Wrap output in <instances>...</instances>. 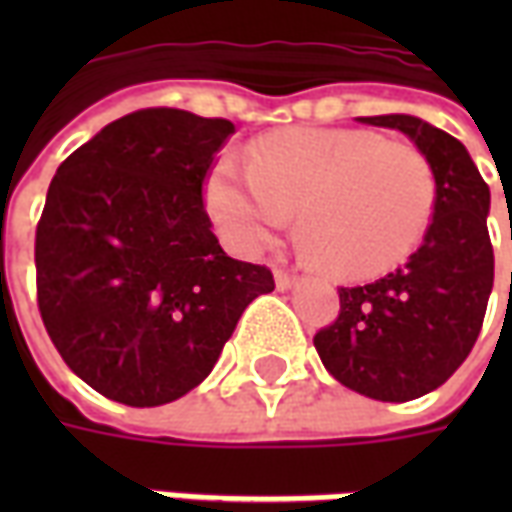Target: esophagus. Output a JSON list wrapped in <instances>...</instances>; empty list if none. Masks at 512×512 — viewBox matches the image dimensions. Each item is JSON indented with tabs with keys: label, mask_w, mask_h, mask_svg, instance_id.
Masks as SVG:
<instances>
[{
	"label": "esophagus",
	"mask_w": 512,
	"mask_h": 512,
	"mask_svg": "<svg viewBox=\"0 0 512 512\" xmlns=\"http://www.w3.org/2000/svg\"><path fill=\"white\" fill-rule=\"evenodd\" d=\"M274 282H277L279 290H288L296 285V274H290V271H282V268H277V271H274Z\"/></svg>",
	"instance_id": "1"
}]
</instances>
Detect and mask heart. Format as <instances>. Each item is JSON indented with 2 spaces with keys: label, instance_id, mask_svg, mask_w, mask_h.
Listing matches in <instances>:
<instances>
[{
  "label": "heart",
  "instance_id": "b5f03b06",
  "mask_svg": "<svg viewBox=\"0 0 512 512\" xmlns=\"http://www.w3.org/2000/svg\"><path fill=\"white\" fill-rule=\"evenodd\" d=\"M205 202L227 244L252 255L299 211V241L326 274L373 279L417 252L436 211V172L408 142L356 128H290L222 158Z\"/></svg>",
  "mask_w": 512,
  "mask_h": 512
}]
</instances>
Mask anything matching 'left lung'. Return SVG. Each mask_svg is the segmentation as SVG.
I'll return each instance as SVG.
<instances>
[{
  "label": "left lung",
  "mask_w": 512,
  "mask_h": 512,
  "mask_svg": "<svg viewBox=\"0 0 512 512\" xmlns=\"http://www.w3.org/2000/svg\"><path fill=\"white\" fill-rule=\"evenodd\" d=\"M359 123L403 131L428 156L436 211L406 266L370 285L340 288V315L312 343L343 386L406 403L439 389L483 329L494 288L491 191L469 150L447 131L411 115L359 117Z\"/></svg>",
  "instance_id": "left-lung-1"
}]
</instances>
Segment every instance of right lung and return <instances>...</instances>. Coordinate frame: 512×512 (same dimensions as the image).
Returning <instances> with one entry per match:
<instances>
[{
  "label": "right lung",
  "instance_id": "obj_1",
  "mask_svg": "<svg viewBox=\"0 0 512 512\" xmlns=\"http://www.w3.org/2000/svg\"><path fill=\"white\" fill-rule=\"evenodd\" d=\"M222 117L139 109L57 169L35 233L38 310L84 384L134 408L202 384L241 312L274 290L266 266L227 257L202 205Z\"/></svg>",
  "mask_w": 512,
  "mask_h": 512
}]
</instances>
